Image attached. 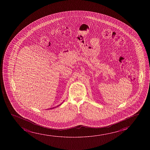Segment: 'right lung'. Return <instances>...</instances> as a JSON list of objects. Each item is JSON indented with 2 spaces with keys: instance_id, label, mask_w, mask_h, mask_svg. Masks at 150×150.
Wrapping results in <instances>:
<instances>
[{
  "instance_id": "right-lung-1",
  "label": "right lung",
  "mask_w": 150,
  "mask_h": 150,
  "mask_svg": "<svg viewBox=\"0 0 150 150\" xmlns=\"http://www.w3.org/2000/svg\"><path fill=\"white\" fill-rule=\"evenodd\" d=\"M59 105H58L57 107H58V106H59ZM55 108H56V107H55ZM53 108H54H54H51V109H53Z\"/></svg>"
}]
</instances>
